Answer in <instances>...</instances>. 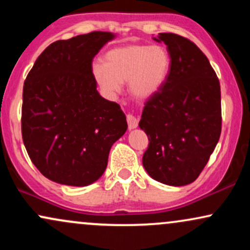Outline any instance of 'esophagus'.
Wrapping results in <instances>:
<instances>
[{"instance_id":"esophagus-1","label":"esophagus","mask_w":250,"mask_h":250,"mask_svg":"<svg viewBox=\"0 0 250 250\" xmlns=\"http://www.w3.org/2000/svg\"><path fill=\"white\" fill-rule=\"evenodd\" d=\"M127 121H128V127L129 129H135L137 128V125H139V120L135 117L133 114H128L127 115Z\"/></svg>"}]
</instances>
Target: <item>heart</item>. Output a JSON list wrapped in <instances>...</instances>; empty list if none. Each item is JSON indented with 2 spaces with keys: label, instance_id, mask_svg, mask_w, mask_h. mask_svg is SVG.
Segmentation results:
<instances>
[{
  "label": "heart",
  "instance_id": "b5f03b06",
  "mask_svg": "<svg viewBox=\"0 0 250 250\" xmlns=\"http://www.w3.org/2000/svg\"><path fill=\"white\" fill-rule=\"evenodd\" d=\"M105 64L95 63L93 74L103 90L114 95L128 81L129 93L146 101L163 88L170 71V56L160 45L129 44L108 51Z\"/></svg>",
  "mask_w": 250,
  "mask_h": 250
}]
</instances>
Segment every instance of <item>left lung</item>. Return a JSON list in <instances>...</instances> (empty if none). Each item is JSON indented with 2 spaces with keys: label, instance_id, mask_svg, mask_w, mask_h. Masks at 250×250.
<instances>
[{
  "label": "left lung",
  "instance_id": "8db88e82",
  "mask_svg": "<svg viewBox=\"0 0 250 250\" xmlns=\"http://www.w3.org/2000/svg\"><path fill=\"white\" fill-rule=\"evenodd\" d=\"M170 56L165 85L143 108L140 128L149 146L142 163L151 179L181 187L194 182L221 134V89L216 74L196 44L159 34Z\"/></svg>",
  "mask_w": 250,
  "mask_h": 250
}]
</instances>
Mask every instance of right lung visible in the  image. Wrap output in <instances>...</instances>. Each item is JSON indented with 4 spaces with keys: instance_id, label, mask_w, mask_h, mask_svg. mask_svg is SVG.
I'll return each mask as SVG.
<instances>
[{
    "instance_id": "add662e5",
    "label": "right lung",
    "mask_w": 250,
    "mask_h": 250,
    "mask_svg": "<svg viewBox=\"0 0 250 250\" xmlns=\"http://www.w3.org/2000/svg\"><path fill=\"white\" fill-rule=\"evenodd\" d=\"M115 37L93 31L51 43L24 81V147L41 174L60 185L96 182L128 128L121 107L100 95L93 74L94 57Z\"/></svg>"
}]
</instances>
